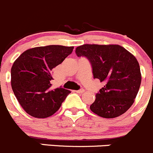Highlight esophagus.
I'll use <instances>...</instances> for the list:
<instances>
[{
	"instance_id": "1",
	"label": "esophagus",
	"mask_w": 153,
	"mask_h": 153,
	"mask_svg": "<svg viewBox=\"0 0 153 153\" xmlns=\"http://www.w3.org/2000/svg\"><path fill=\"white\" fill-rule=\"evenodd\" d=\"M75 91L76 93H79V94H82V93H83L84 91H85V90L82 89H82H79V90H76Z\"/></svg>"
}]
</instances>
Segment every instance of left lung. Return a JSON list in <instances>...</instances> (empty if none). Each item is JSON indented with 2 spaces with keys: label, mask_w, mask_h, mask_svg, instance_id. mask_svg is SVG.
Listing matches in <instances>:
<instances>
[{
  "label": "left lung",
  "mask_w": 153,
  "mask_h": 153,
  "mask_svg": "<svg viewBox=\"0 0 153 153\" xmlns=\"http://www.w3.org/2000/svg\"><path fill=\"white\" fill-rule=\"evenodd\" d=\"M76 54L89 60L94 78L104 83L90 106L91 111L107 119L126 113L134 102L141 83L135 56L117 44H83L76 47Z\"/></svg>",
  "instance_id": "obj_1"
}]
</instances>
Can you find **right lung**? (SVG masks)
Wrapping results in <instances>:
<instances>
[{
  "label": "right lung",
  "mask_w": 153,
  "mask_h": 153,
  "mask_svg": "<svg viewBox=\"0 0 153 153\" xmlns=\"http://www.w3.org/2000/svg\"><path fill=\"white\" fill-rule=\"evenodd\" d=\"M74 46L50 45L27 49L11 68V86L25 111L35 118H47L59 110L69 90L52 89V69L60 65Z\"/></svg>",
  "instance_id": "right-lung-1"
}]
</instances>
